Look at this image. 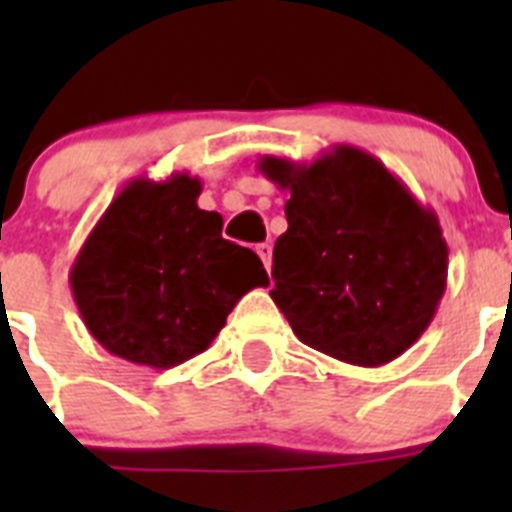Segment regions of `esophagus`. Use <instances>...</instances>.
I'll list each match as a JSON object with an SVG mask.
<instances>
[{
  "label": "esophagus",
  "mask_w": 512,
  "mask_h": 512,
  "mask_svg": "<svg viewBox=\"0 0 512 512\" xmlns=\"http://www.w3.org/2000/svg\"><path fill=\"white\" fill-rule=\"evenodd\" d=\"M256 253H259V259L264 261L266 269H271V246L269 243H259V246H256Z\"/></svg>",
  "instance_id": "34e87169"
}]
</instances>
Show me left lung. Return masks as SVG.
I'll use <instances>...</instances> for the list:
<instances>
[{
  "label": "left lung",
  "instance_id": "obj_1",
  "mask_svg": "<svg viewBox=\"0 0 512 512\" xmlns=\"http://www.w3.org/2000/svg\"><path fill=\"white\" fill-rule=\"evenodd\" d=\"M259 169L289 192L271 300L295 336L356 366H382L408 351L446 292L449 246L436 212L354 146L312 164L264 156Z\"/></svg>",
  "mask_w": 512,
  "mask_h": 512
}]
</instances>
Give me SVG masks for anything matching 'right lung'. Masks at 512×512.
Masks as SVG:
<instances>
[{"mask_svg": "<svg viewBox=\"0 0 512 512\" xmlns=\"http://www.w3.org/2000/svg\"><path fill=\"white\" fill-rule=\"evenodd\" d=\"M200 192L197 176H138L81 246L71 292L110 354L171 369L215 341L246 292L269 284L251 248L225 241L223 217L197 207Z\"/></svg>", "mask_w": 512, "mask_h": 512, "instance_id": "add662e5", "label": "right lung"}]
</instances>
